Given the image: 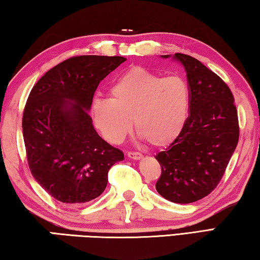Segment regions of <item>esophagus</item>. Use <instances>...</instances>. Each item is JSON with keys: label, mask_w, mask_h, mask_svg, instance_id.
<instances>
[{"label": "esophagus", "mask_w": 260, "mask_h": 260, "mask_svg": "<svg viewBox=\"0 0 260 260\" xmlns=\"http://www.w3.org/2000/svg\"><path fill=\"white\" fill-rule=\"evenodd\" d=\"M127 156H128V158H131V159H134V160H139L143 157L142 153L135 152V151H129L128 153H127Z\"/></svg>", "instance_id": "34e87169"}]
</instances>
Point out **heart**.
Returning a JSON list of instances; mask_svg holds the SVG:
<instances>
[{
    "mask_svg": "<svg viewBox=\"0 0 260 260\" xmlns=\"http://www.w3.org/2000/svg\"><path fill=\"white\" fill-rule=\"evenodd\" d=\"M110 99H96L91 118L112 144L125 140L134 126L153 147H165L181 134L190 111L191 91L181 76L161 77L133 68L114 81Z\"/></svg>",
    "mask_w": 260,
    "mask_h": 260,
    "instance_id": "obj_1",
    "label": "heart"
}]
</instances>
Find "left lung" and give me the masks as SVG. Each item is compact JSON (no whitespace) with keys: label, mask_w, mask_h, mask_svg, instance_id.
Returning a JSON list of instances; mask_svg holds the SVG:
<instances>
[{"label":"left lung","mask_w":260,"mask_h":260,"mask_svg":"<svg viewBox=\"0 0 260 260\" xmlns=\"http://www.w3.org/2000/svg\"><path fill=\"white\" fill-rule=\"evenodd\" d=\"M173 59L186 70L190 113L181 134L155 156L161 167L156 189L167 201L188 204L218 186L239 142V119L221 78L191 56L177 52Z\"/></svg>","instance_id":"obj_1"}]
</instances>
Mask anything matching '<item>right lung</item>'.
Returning a JSON list of instances; mask_svg holds the SVG:
<instances>
[{
  "label": "right lung",
  "mask_w": 260,
  "mask_h": 260,
  "mask_svg": "<svg viewBox=\"0 0 260 260\" xmlns=\"http://www.w3.org/2000/svg\"><path fill=\"white\" fill-rule=\"evenodd\" d=\"M126 60L77 56L49 70L30 90L23 136L30 173L57 201L81 204L99 197L108 172L124 159L93 126L88 111L99 83Z\"/></svg>",
  "instance_id": "add662e5"
}]
</instances>
